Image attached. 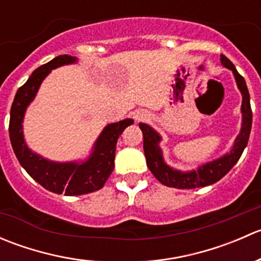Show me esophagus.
Wrapping results in <instances>:
<instances>
[{
  "label": "esophagus",
  "instance_id": "obj_1",
  "mask_svg": "<svg viewBox=\"0 0 261 261\" xmlns=\"http://www.w3.org/2000/svg\"><path fill=\"white\" fill-rule=\"evenodd\" d=\"M147 112L144 111V110H138V111L134 112V118H135L136 121H143L147 118Z\"/></svg>",
  "mask_w": 261,
  "mask_h": 261
}]
</instances>
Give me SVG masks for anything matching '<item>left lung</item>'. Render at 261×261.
I'll list each match as a JSON object with an SVG mask.
<instances>
[{
    "instance_id": "left-lung-1",
    "label": "left lung",
    "mask_w": 261,
    "mask_h": 261,
    "mask_svg": "<svg viewBox=\"0 0 261 261\" xmlns=\"http://www.w3.org/2000/svg\"><path fill=\"white\" fill-rule=\"evenodd\" d=\"M221 63H222L223 67L232 70L239 89L243 94V105H241L243 125H241L240 134L236 138L235 144H233L230 152L221 156L220 159L201 165L197 170L180 172V170L173 169L169 165L165 164L164 159H163L162 149L159 146V143L162 141L159 134L146 123H139V127L143 131L144 136V152H145L147 168L154 174V177L164 186L178 189H192L216 183L232 169V167L239 162L244 149L247 145L250 131H251L252 112L251 106H250V94L247 91L246 82H245L243 75L239 74L231 60L227 59L223 54H221Z\"/></svg>"
}]
</instances>
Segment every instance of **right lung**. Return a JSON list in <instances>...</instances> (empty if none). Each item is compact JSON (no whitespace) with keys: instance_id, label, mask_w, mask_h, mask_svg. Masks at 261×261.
I'll use <instances>...</instances> for the list:
<instances>
[{"instance_id":"1","label":"right lung","mask_w":261,"mask_h":261,"mask_svg":"<svg viewBox=\"0 0 261 261\" xmlns=\"http://www.w3.org/2000/svg\"><path fill=\"white\" fill-rule=\"evenodd\" d=\"M75 62V57L59 55L35 69L28 82L17 89L10 112V140L21 167L45 189L58 194L64 193L65 196L91 193L105 186L115 168L117 139L127 126L134 123L131 118H126L107 125L94 143L91 155L84 162H51L29 149L23 140L22 133V121L26 109L35 98L41 82L51 69Z\"/></svg>"}]
</instances>
